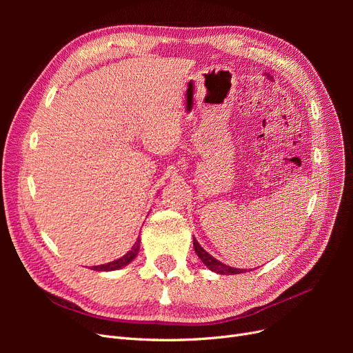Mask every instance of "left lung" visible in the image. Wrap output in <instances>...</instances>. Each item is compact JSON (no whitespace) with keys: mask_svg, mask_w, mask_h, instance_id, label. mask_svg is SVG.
I'll list each match as a JSON object with an SVG mask.
<instances>
[{"mask_svg":"<svg viewBox=\"0 0 353 353\" xmlns=\"http://www.w3.org/2000/svg\"><path fill=\"white\" fill-rule=\"evenodd\" d=\"M193 241H194L193 244H194V250H196L197 256H199V258L201 259V262L208 266V268H209L210 271H215V272H218V274H225V275L243 274V272L248 271V270H239V268H232V266H228V265H225V263H222L221 261L215 259V258H213L212 254H209V253H208L205 249H203L196 239H194Z\"/></svg>","mask_w":353,"mask_h":353,"instance_id":"obj_1","label":"left lung"}]
</instances>
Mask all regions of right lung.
I'll use <instances>...</instances> for the list:
<instances>
[{
	"label": "right lung",
	"mask_w": 353,
	"mask_h": 353,
	"mask_svg": "<svg viewBox=\"0 0 353 353\" xmlns=\"http://www.w3.org/2000/svg\"><path fill=\"white\" fill-rule=\"evenodd\" d=\"M138 250H140V239L135 241V244L132 245V249L128 252L126 254H123L121 259L109 262V263H104V265H99V266H92L91 270H95V271H114V270H119V268H122V266L130 263L135 258V256L138 254Z\"/></svg>",
	"instance_id": "right-lung-1"
}]
</instances>
